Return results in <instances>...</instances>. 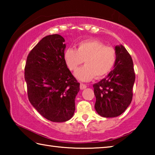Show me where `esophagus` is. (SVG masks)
Masks as SVG:
<instances>
[{
	"instance_id": "1",
	"label": "esophagus",
	"mask_w": 155,
	"mask_h": 155,
	"mask_svg": "<svg viewBox=\"0 0 155 155\" xmlns=\"http://www.w3.org/2000/svg\"><path fill=\"white\" fill-rule=\"evenodd\" d=\"M86 87H87V85H86L85 84H83V83L80 84V89H81V90H84V89H85Z\"/></svg>"
}]
</instances>
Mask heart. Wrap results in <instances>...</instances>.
Masks as SVG:
<instances>
[{
	"instance_id": "1",
	"label": "heart",
	"mask_w": 155,
	"mask_h": 155,
	"mask_svg": "<svg viewBox=\"0 0 155 155\" xmlns=\"http://www.w3.org/2000/svg\"><path fill=\"white\" fill-rule=\"evenodd\" d=\"M64 58L73 72L77 71L85 61V65L76 72V77L81 81H88L108 74L114 67L117 56L114 47L105 46L98 40H87L78 42L77 49L67 48Z\"/></svg>"
}]
</instances>
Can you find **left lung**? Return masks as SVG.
I'll return each instance as SVG.
<instances>
[{
	"label": "left lung",
	"mask_w": 155,
	"mask_h": 155,
	"mask_svg": "<svg viewBox=\"0 0 155 155\" xmlns=\"http://www.w3.org/2000/svg\"><path fill=\"white\" fill-rule=\"evenodd\" d=\"M116 61L114 69L107 77L94 84L96 96L95 109L104 117L121 115L133 98V87L135 79L131 56L123 46H115Z\"/></svg>",
	"instance_id": "obj_1"
}]
</instances>
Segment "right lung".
<instances>
[{
  "mask_svg": "<svg viewBox=\"0 0 155 155\" xmlns=\"http://www.w3.org/2000/svg\"><path fill=\"white\" fill-rule=\"evenodd\" d=\"M64 41L58 34L44 37L28 53L25 67L30 103L44 117L54 122L73 116L80 89L65 62Z\"/></svg>",
  "mask_w": 155,
  "mask_h": 155,
  "instance_id": "obj_1",
  "label": "right lung"
}]
</instances>
